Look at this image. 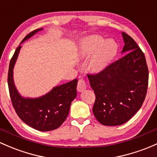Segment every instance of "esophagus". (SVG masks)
<instances>
[{"instance_id":"obj_1","label":"esophagus","mask_w":157,"mask_h":157,"mask_svg":"<svg viewBox=\"0 0 157 157\" xmlns=\"http://www.w3.org/2000/svg\"><path fill=\"white\" fill-rule=\"evenodd\" d=\"M77 91L78 92H83L86 89V81L83 79H80L78 80V83H77Z\"/></svg>"}]
</instances>
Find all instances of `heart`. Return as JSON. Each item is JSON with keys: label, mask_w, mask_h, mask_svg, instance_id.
<instances>
[{"label": "heart", "mask_w": 157, "mask_h": 157, "mask_svg": "<svg viewBox=\"0 0 157 157\" xmlns=\"http://www.w3.org/2000/svg\"><path fill=\"white\" fill-rule=\"evenodd\" d=\"M116 45L111 40H105L100 35L94 34L82 40L80 56L83 59L90 58L89 67L92 72L103 70L116 53Z\"/></svg>", "instance_id": "b5f03b06"}]
</instances>
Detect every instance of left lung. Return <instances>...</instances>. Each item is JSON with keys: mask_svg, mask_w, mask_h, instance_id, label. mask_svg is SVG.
Masks as SVG:
<instances>
[{"mask_svg": "<svg viewBox=\"0 0 157 157\" xmlns=\"http://www.w3.org/2000/svg\"><path fill=\"white\" fill-rule=\"evenodd\" d=\"M126 55L95 74H88L95 101L92 111L105 126L128 121L141 108L147 90L149 72L146 59L135 41L122 33Z\"/></svg>", "mask_w": 157, "mask_h": 157, "instance_id": "obj_1", "label": "left lung"}]
</instances>
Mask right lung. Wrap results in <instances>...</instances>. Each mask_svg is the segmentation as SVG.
I'll list each match as a JSON object with an SVG mask.
<instances>
[{
    "instance_id": "right-lung-1",
    "label": "right lung",
    "mask_w": 157,
    "mask_h": 157,
    "mask_svg": "<svg viewBox=\"0 0 157 157\" xmlns=\"http://www.w3.org/2000/svg\"><path fill=\"white\" fill-rule=\"evenodd\" d=\"M42 29L31 31L21 44ZM21 47L19 45L15 51L8 71V87L13 108L19 117L29 126L41 132L56 129L66 120L71 104L77 96V80L74 79L54 87L50 92L39 98H23L18 92L13 82V67Z\"/></svg>"
}]
</instances>
